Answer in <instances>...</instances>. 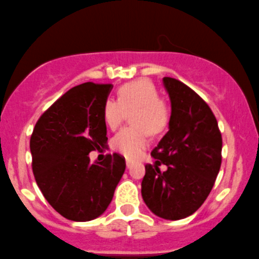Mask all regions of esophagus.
<instances>
[{"instance_id": "34e87169", "label": "esophagus", "mask_w": 259, "mask_h": 259, "mask_svg": "<svg viewBox=\"0 0 259 259\" xmlns=\"http://www.w3.org/2000/svg\"><path fill=\"white\" fill-rule=\"evenodd\" d=\"M125 163H126V168H132L133 164H134L132 161H129V160H126V162H125Z\"/></svg>"}]
</instances>
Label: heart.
Returning <instances> with one entry per match:
<instances>
[{
  "instance_id": "heart-1",
  "label": "heart",
  "mask_w": 259,
  "mask_h": 259,
  "mask_svg": "<svg viewBox=\"0 0 259 259\" xmlns=\"http://www.w3.org/2000/svg\"><path fill=\"white\" fill-rule=\"evenodd\" d=\"M118 101L107 99L103 119L108 127L115 130L123 123L126 112L132 113L133 126L125 127L112 140V147L126 158H136L149 145L150 133L164 132L171 120V109L158 97V91L149 79L139 78L124 83L116 91Z\"/></svg>"
}]
</instances>
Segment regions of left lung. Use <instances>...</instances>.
Instances as JSON below:
<instances>
[{
	"mask_svg": "<svg viewBox=\"0 0 259 259\" xmlns=\"http://www.w3.org/2000/svg\"><path fill=\"white\" fill-rule=\"evenodd\" d=\"M163 83L172 104L169 130L151 152L156 164L145 166L141 194L153 214L180 220L197 211L211 192L223 138L214 113L197 92L172 77ZM161 164L167 166L164 172Z\"/></svg>",
	"mask_w": 259,
	"mask_h": 259,
	"instance_id": "obj_1",
	"label": "left lung"
}]
</instances>
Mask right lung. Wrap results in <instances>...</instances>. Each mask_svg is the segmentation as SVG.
<instances>
[{
    "label": "right lung",
    "mask_w": 259,
    "mask_h": 259,
    "mask_svg": "<svg viewBox=\"0 0 259 259\" xmlns=\"http://www.w3.org/2000/svg\"><path fill=\"white\" fill-rule=\"evenodd\" d=\"M112 87L86 82L71 88L42 113L30 136L36 184L69 220L90 221L103 214L125 171V158L116 152L102 162L88 157L108 140L103 106Z\"/></svg>",
    "instance_id": "1"
}]
</instances>
